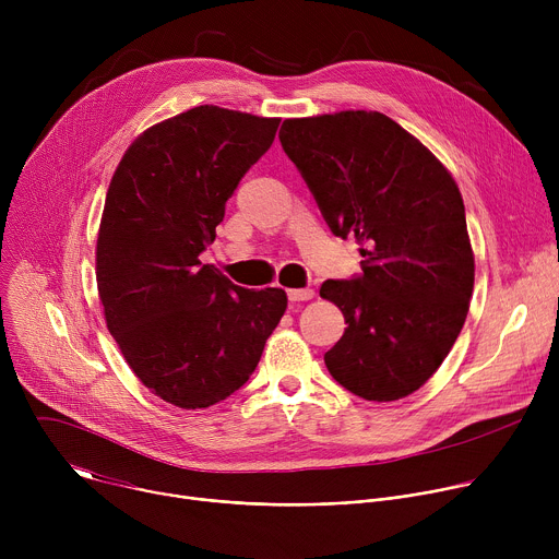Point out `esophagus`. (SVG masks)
I'll list each match as a JSON object with an SVG mask.
<instances>
[{"mask_svg":"<svg viewBox=\"0 0 559 559\" xmlns=\"http://www.w3.org/2000/svg\"><path fill=\"white\" fill-rule=\"evenodd\" d=\"M287 296H289V300H294V302H298V300H309V298H313V289H309V287H305V289H287Z\"/></svg>","mask_w":559,"mask_h":559,"instance_id":"obj_1","label":"esophagus"}]
</instances>
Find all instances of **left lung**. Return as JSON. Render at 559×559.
Wrapping results in <instances>:
<instances>
[{
  "mask_svg": "<svg viewBox=\"0 0 559 559\" xmlns=\"http://www.w3.org/2000/svg\"><path fill=\"white\" fill-rule=\"evenodd\" d=\"M278 139L332 231L362 246V274L321 287L347 323L325 354L330 373L365 401L414 393L451 352L473 292L455 179L376 110L285 119Z\"/></svg>",
  "mask_w": 559,
  "mask_h": 559,
  "instance_id": "8db88e82",
  "label": "left lung"
}]
</instances>
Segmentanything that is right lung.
Returning a JSON list of instances; mask_svg holds the SVG:
<instances>
[{
    "label": "right lung",
    "mask_w": 559,
    "mask_h": 559,
    "mask_svg": "<svg viewBox=\"0 0 559 559\" xmlns=\"http://www.w3.org/2000/svg\"><path fill=\"white\" fill-rule=\"evenodd\" d=\"M278 123L197 106L143 130L112 175L95 252L106 325L175 407L205 409L243 386L287 309L285 289L238 287L199 261Z\"/></svg>",
    "instance_id": "obj_1"
}]
</instances>
